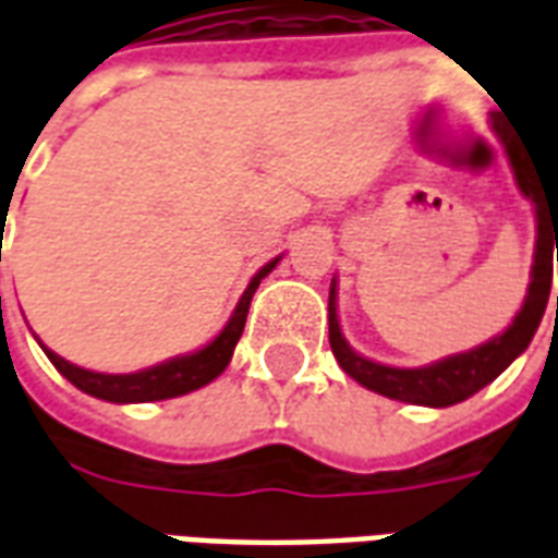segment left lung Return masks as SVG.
<instances>
[{
	"label": "left lung",
	"mask_w": 558,
	"mask_h": 558,
	"mask_svg": "<svg viewBox=\"0 0 558 558\" xmlns=\"http://www.w3.org/2000/svg\"><path fill=\"white\" fill-rule=\"evenodd\" d=\"M490 125L496 137L502 140L508 160L514 167L517 187L535 203V220H538V239H535V259H532V275H529V292L523 299V307L517 311L514 323L505 328L502 335H496L487 343H481L475 350L457 352L439 362L424 364V367H391L364 359L352 350L338 323V283L331 280L328 292V343L335 359L343 367V374H350L359 386L371 388L376 395L415 407H454L460 400L472 398L475 391L490 386L496 376L502 374L508 364L514 362L520 352L526 350L535 331L541 326V316L550 299L553 283V242H556L558 256V187H547L541 179L538 163H532V155H523V148L508 137V131L499 122V116H490ZM556 316H558V295H556Z\"/></svg>",
	"instance_id": "1"
}]
</instances>
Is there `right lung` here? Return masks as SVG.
<instances>
[{"instance_id": "obj_1", "label": "right lung", "mask_w": 558, "mask_h": 558, "mask_svg": "<svg viewBox=\"0 0 558 558\" xmlns=\"http://www.w3.org/2000/svg\"><path fill=\"white\" fill-rule=\"evenodd\" d=\"M278 259H271L266 266L256 271L247 290L235 304L230 323L223 326L218 338L206 343L203 350L187 352V355H175L170 362L155 364V367H146V371H137V374H95V371H86V367H77V364L65 362L62 355H56L53 350H47V359L56 364V371L65 376L71 386H77L80 391H86L92 398L110 400V403H148V400H170L182 398L187 391H196V388L208 386L211 379H218L227 364L232 359V350L242 338L244 319H247V307H251V299H254L259 280L266 278L271 268L278 266Z\"/></svg>"}]
</instances>
